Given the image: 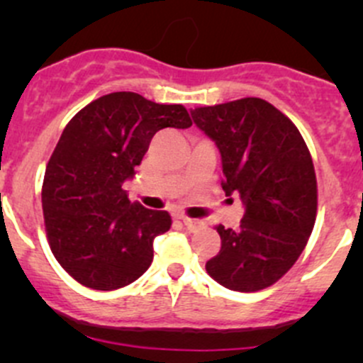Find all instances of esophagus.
<instances>
[{"instance_id":"esophagus-1","label":"esophagus","mask_w":363,"mask_h":363,"mask_svg":"<svg viewBox=\"0 0 363 363\" xmlns=\"http://www.w3.org/2000/svg\"><path fill=\"white\" fill-rule=\"evenodd\" d=\"M179 219H181V221L184 223V226L189 230V232H196V230H199L200 226H202V223H200L199 219L186 218V216H179Z\"/></svg>"}]
</instances>
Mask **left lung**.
<instances>
[{
  "instance_id": "obj_1",
  "label": "left lung",
  "mask_w": 363,
  "mask_h": 363,
  "mask_svg": "<svg viewBox=\"0 0 363 363\" xmlns=\"http://www.w3.org/2000/svg\"><path fill=\"white\" fill-rule=\"evenodd\" d=\"M193 123L221 152L226 195L240 196L237 230L216 226L221 250L207 274L233 291H258L279 281L302 255L318 211L316 174L296 126L262 98L191 111Z\"/></svg>"
}]
</instances>
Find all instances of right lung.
Returning a JSON list of instances; mask_svg holds the SVG:
<instances>
[{
  "label": "right lung",
  "mask_w": 363,
  "mask_h": 363,
  "mask_svg": "<svg viewBox=\"0 0 363 363\" xmlns=\"http://www.w3.org/2000/svg\"><path fill=\"white\" fill-rule=\"evenodd\" d=\"M191 124L182 105L130 91L105 94L72 117L47 164L42 207L50 251L73 279L111 291L149 269L152 240L172 218L131 203L121 186L160 130Z\"/></svg>",
  "instance_id": "right-lung-1"
}]
</instances>
